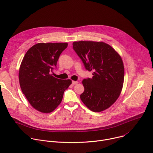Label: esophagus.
Returning <instances> with one entry per match:
<instances>
[{"mask_svg": "<svg viewBox=\"0 0 153 153\" xmlns=\"http://www.w3.org/2000/svg\"><path fill=\"white\" fill-rule=\"evenodd\" d=\"M78 83V82L77 81H73L72 82V84L73 85H76Z\"/></svg>", "mask_w": 153, "mask_h": 153, "instance_id": "esophagus-1", "label": "esophagus"}]
</instances>
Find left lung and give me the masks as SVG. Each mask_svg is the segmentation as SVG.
I'll return each instance as SVG.
<instances>
[{"mask_svg": "<svg viewBox=\"0 0 153 153\" xmlns=\"http://www.w3.org/2000/svg\"><path fill=\"white\" fill-rule=\"evenodd\" d=\"M73 49L85 69L93 71V78L82 81L84 91L80 99L90 110L100 112L118 99L124 80V67L120 55L102 42H74Z\"/></svg>", "mask_w": 153, "mask_h": 153, "instance_id": "8db88e82", "label": "left lung"}]
</instances>
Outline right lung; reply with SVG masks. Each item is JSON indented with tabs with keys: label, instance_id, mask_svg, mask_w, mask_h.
Returning a JSON list of instances; mask_svg holds the SVG:
<instances>
[{
	"label": "right lung",
	"instance_id": "add662e5",
	"mask_svg": "<svg viewBox=\"0 0 153 153\" xmlns=\"http://www.w3.org/2000/svg\"><path fill=\"white\" fill-rule=\"evenodd\" d=\"M67 43H39L31 47L22 61L19 79L22 91L36 110L49 113L62 102L71 80L51 74Z\"/></svg>",
	"mask_w": 153,
	"mask_h": 153
}]
</instances>
